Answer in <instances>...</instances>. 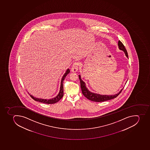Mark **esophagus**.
I'll list each match as a JSON object with an SVG mask.
<instances>
[{
    "instance_id": "esophagus-1",
    "label": "esophagus",
    "mask_w": 150,
    "mask_h": 150,
    "mask_svg": "<svg viewBox=\"0 0 150 150\" xmlns=\"http://www.w3.org/2000/svg\"><path fill=\"white\" fill-rule=\"evenodd\" d=\"M79 66V63L78 62H76L74 63L73 66H72V68H71V71L72 72H76L78 69V67Z\"/></svg>"
}]
</instances>
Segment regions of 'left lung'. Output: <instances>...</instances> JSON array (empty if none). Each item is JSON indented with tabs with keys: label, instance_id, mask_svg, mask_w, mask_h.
I'll return each mask as SVG.
<instances>
[{
	"label": "left lung",
	"instance_id": "left-lung-1",
	"mask_svg": "<svg viewBox=\"0 0 150 150\" xmlns=\"http://www.w3.org/2000/svg\"><path fill=\"white\" fill-rule=\"evenodd\" d=\"M118 47L120 50L123 51L124 53H125V54L126 55V57H127V58H128V55L127 51H126V49L125 48V46L123 45V44L120 40L118 41ZM79 78L80 81L81 88V90H82V93H83V96L86 98H87L88 99L90 100H91L92 101H93V102H104V101H107V100H109L112 99L113 98H116L119 95L120 93H121V92H122L123 88H124L123 87L122 89L120 90V91L119 93L115 94V95H100V94L94 93H93V92L90 91L88 89L87 87H86L85 82H83V81L82 80L80 75H79ZM127 81H126L125 83H127Z\"/></svg>",
	"mask_w": 150,
	"mask_h": 150
}]
</instances>
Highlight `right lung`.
Segmentation results:
<instances>
[{"label": "right lung", "instance_id": "1", "mask_svg": "<svg viewBox=\"0 0 150 150\" xmlns=\"http://www.w3.org/2000/svg\"><path fill=\"white\" fill-rule=\"evenodd\" d=\"M70 73V70L67 69L65 72V73L63 75L62 77L61 81L60 87V91H59V93L58 95H57L54 98L49 99H42V98H36L33 96L32 95L29 94L30 96L32 98H33L34 100L38 102H41L43 103H47V104H53L57 102H58L61 98L63 97L64 96V86H63V81L64 80V79L66 78L67 75Z\"/></svg>", "mask_w": 150, "mask_h": 150}]
</instances>
